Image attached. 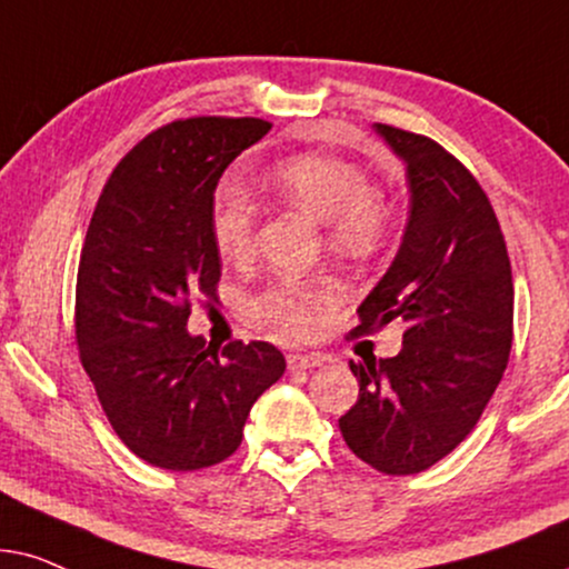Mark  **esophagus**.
I'll use <instances>...</instances> for the list:
<instances>
[{
	"label": "esophagus",
	"mask_w": 569,
	"mask_h": 569,
	"mask_svg": "<svg viewBox=\"0 0 569 569\" xmlns=\"http://www.w3.org/2000/svg\"><path fill=\"white\" fill-rule=\"evenodd\" d=\"M322 356L317 353H289V359H286V363H289L291 372H301V369H315V367H322Z\"/></svg>",
	"instance_id": "esophagus-1"
}]
</instances>
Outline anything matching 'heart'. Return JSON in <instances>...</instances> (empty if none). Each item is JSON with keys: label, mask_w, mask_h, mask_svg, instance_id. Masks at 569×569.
I'll list each match as a JSON object with an SVG mask.
<instances>
[{"label": "heart", "mask_w": 569, "mask_h": 569, "mask_svg": "<svg viewBox=\"0 0 569 569\" xmlns=\"http://www.w3.org/2000/svg\"><path fill=\"white\" fill-rule=\"evenodd\" d=\"M272 192L299 206L315 221L328 223V241L346 254H367L385 233V208L372 194V181L359 166L328 153H297L268 171ZM254 208L233 181L218 187L210 206V239L223 260H244L252 252ZM332 301L322 280H278L254 301V315L286 336H309L317 315Z\"/></svg>", "instance_id": "heart-1"}]
</instances>
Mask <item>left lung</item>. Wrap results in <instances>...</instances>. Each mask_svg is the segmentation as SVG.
I'll use <instances>...</instances> for the list:
<instances>
[{
  "label": "left lung",
  "mask_w": 569,
  "mask_h": 569,
  "mask_svg": "<svg viewBox=\"0 0 569 569\" xmlns=\"http://www.w3.org/2000/svg\"><path fill=\"white\" fill-rule=\"evenodd\" d=\"M375 130L406 163L408 223L396 260L359 307L351 336L406 322L392 359L351 361L359 400L340 416L356 458L388 476L427 471L481 419L512 348V270L473 173L439 142Z\"/></svg>",
  "instance_id": "left-lung-1"
}]
</instances>
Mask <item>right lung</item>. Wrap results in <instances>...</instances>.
<instances>
[{
	"label": "right lung",
	"mask_w": 569,
	"mask_h": 569,
	"mask_svg": "<svg viewBox=\"0 0 569 569\" xmlns=\"http://www.w3.org/2000/svg\"><path fill=\"white\" fill-rule=\"evenodd\" d=\"M268 130L252 117L171 121L121 158L90 218L74 291L82 369L121 442L166 471L233 456L254 400L286 372L264 340L218 353L187 330L192 301L218 299V179Z\"/></svg>",
	"instance_id": "obj_1"
}]
</instances>
